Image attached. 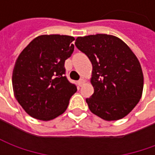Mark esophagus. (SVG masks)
<instances>
[{"label": "esophagus", "instance_id": "1", "mask_svg": "<svg viewBox=\"0 0 155 155\" xmlns=\"http://www.w3.org/2000/svg\"><path fill=\"white\" fill-rule=\"evenodd\" d=\"M84 83H85V80H84V78H81L80 80L78 81V85H79V86H82Z\"/></svg>", "mask_w": 155, "mask_h": 155}]
</instances>
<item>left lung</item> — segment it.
<instances>
[{"mask_svg":"<svg viewBox=\"0 0 155 155\" xmlns=\"http://www.w3.org/2000/svg\"><path fill=\"white\" fill-rule=\"evenodd\" d=\"M75 45L92 64L94 93L86 98L90 110L105 121H116L128 115L143 91V73L137 57L113 35L78 37Z\"/></svg>","mask_w":155,"mask_h":155,"instance_id":"8db88e82","label":"left lung"}]
</instances>
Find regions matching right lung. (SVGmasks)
<instances>
[{
    "mask_svg": "<svg viewBox=\"0 0 155 155\" xmlns=\"http://www.w3.org/2000/svg\"><path fill=\"white\" fill-rule=\"evenodd\" d=\"M74 37L40 35L33 39L16 59L12 84L23 110L33 118L50 121L66 110L77 91L64 76V61L71 56Z\"/></svg>",
    "mask_w": 155,
    "mask_h": 155,
    "instance_id": "add662e5",
    "label": "right lung"
}]
</instances>
